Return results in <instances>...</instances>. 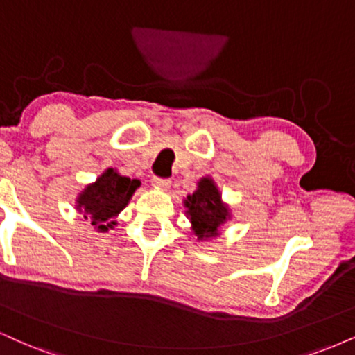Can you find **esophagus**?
I'll return each instance as SVG.
<instances>
[{
  "mask_svg": "<svg viewBox=\"0 0 355 355\" xmlns=\"http://www.w3.org/2000/svg\"><path fill=\"white\" fill-rule=\"evenodd\" d=\"M151 184L156 186V187H159V189H169L171 181H169V179H166V178L155 176V178L151 179Z\"/></svg>",
  "mask_w": 355,
  "mask_h": 355,
  "instance_id": "34e87169",
  "label": "esophagus"
}]
</instances>
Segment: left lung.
Here are the masks:
<instances>
[{"label": "left lung", "mask_w": 355, "mask_h": 355, "mask_svg": "<svg viewBox=\"0 0 355 355\" xmlns=\"http://www.w3.org/2000/svg\"><path fill=\"white\" fill-rule=\"evenodd\" d=\"M187 216L191 217L192 227L199 239H209L217 234V229L225 222V205L220 202V194L211 179H202L199 189L186 200Z\"/></svg>", "instance_id": "left-lung-1"}]
</instances>
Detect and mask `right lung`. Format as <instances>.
Masks as SVG:
<instances>
[{"instance_id":"obj_1","label":"right lung","mask_w":355,"mask_h":355,"mask_svg":"<svg viewBox=\"0 0 355 355\" xmlns=\"http://www.w3.org/2000/svg\"><path fill=\"white\" fill-rule=\"evenodd\" d=\"M138 179L120 176L113 169H107L97 179L95 184L87 187L78 198V211L84 212L85 218H90L92 225L98 230H108L115 225L113 218L128 204L137 187Z\"/></svg>"}]
</instances>
